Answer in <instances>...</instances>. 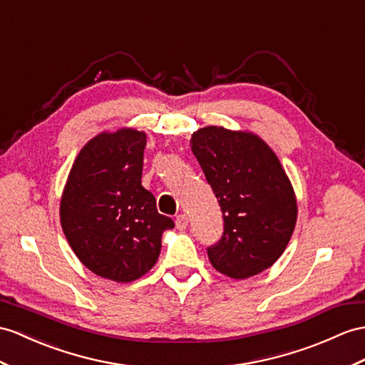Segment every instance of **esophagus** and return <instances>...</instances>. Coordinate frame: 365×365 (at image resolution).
I'll return each instance as SVG.
<instances>
[{"label": "esophagus", "instance_id": "1", "mask_svg": "<svg viewBox=\"0 0 365 365\" xmlns=\"http://www.w3.org/2000/svg\"><path fill=\"white\" fill-rule=\"evenodd\" d=\"M175 223H176V227H178V229L184 230L185 227H187V225H189V218L185 217V215H178L176 220H175Z\"/></svg>", "mask_w": 365, "mask_h": 365}]
</instances>
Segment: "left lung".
Here are the masks:
<instances>
[{
	"mask_svg": "<svg viewBox=\"0 0 365 365\" xmlns=\"http://www.w3.org/2000/svg\"><path fill=\"white\" fill-rule=\"evenodd\" d=\"M223 212L225 230L207 247L213 268L247 279L277 262L292 235L297 202L279 158L247 131L204 127L190 139Z\"/></svg>",
	"mask_w": 365,
	"mask_h": 365,
	"instance_id": "left-lung-1",
	"label": "left lung"
}]
</instances>
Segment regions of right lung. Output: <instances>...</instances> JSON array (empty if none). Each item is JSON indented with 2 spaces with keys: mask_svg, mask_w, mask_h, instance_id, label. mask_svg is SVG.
I'll list each match as a JSON object with an SVG mask.
<instances>
[{
  "mask_svg": "<svg viewBox=\"0 0 365 365\" xmlns=\"http://www.w3.org/2000/svg\"><path fill=\"white\" fill-rule=\"evenodd\" d=\"M145 133H101L80 150L60 202L61 229L88 269L127 283L153 268L161 237L175 227L142 187Z\"/></svg>",
  "mask_w": 365,
  "mask_h": 365,
  "instance_id": "obj_1",
  "label": "right lung"
}]
</instances>
